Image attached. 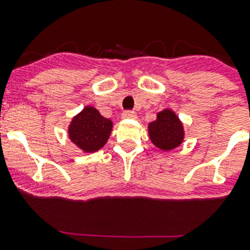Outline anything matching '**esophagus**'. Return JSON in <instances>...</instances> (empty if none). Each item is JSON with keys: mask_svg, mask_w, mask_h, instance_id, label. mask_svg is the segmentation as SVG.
I'll use <instances>...</instances> for the list:
<instances>
[{"mask_svg": "<svg viewBox=\"0 0 250 250\" xmlns=\"http://www.w3.org/2000/svg\"><path fill=\"white\" fill-rule=\"evenodd\" d=\"M124 119H136V112L132 111V110H125L123 112Z\"/></svg>", "mask_w": 250, "mask_h": 250, "instance_id": "obj_1", "label": "esophagus"}]
</instances>
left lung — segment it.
I'll list each match as a JSON object with an SVG mask.
<instances>
[{"label":"left lung","mask_w":250,"mask_h":250,"mask_svg":"<svg viewBox=\"0 0 250 250\" xmlns=\"http://www.w3.org/2000/svg\"><path fill=\"white\" fill-rule=\"evenodd\" d=\"M151 143L159 149L167 151L175 149L184 140V127L175 112L167 109L156 115V120L149 124Z\"/></svg>","instance_id":"obj_1"}]
</instances>
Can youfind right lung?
I'll list each match as a JSON object with an SVG mask.
<instances>
[{"instance_id":"right-lung-1","label":"right lung","mask_w":250,"mask_h":250,"mask_svg":"<svg viewBox=\"0 0 250 250\" xmlns=\"http://www.w3.org/2000/svg\"><path fill=\"white\" fill-rule=\"evenodd\" d=\"M111 129L110 119L104 118L92 106H86L72 119L68 126V138L83 151L94 152L106 144Z\"/></svg>"}]
</instances>
